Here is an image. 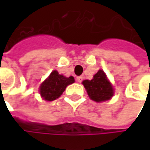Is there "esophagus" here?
Instances as JSON below:
<instances>
[{"instance_id":"1","label":"esophagus","mask_w":150,"mask_h":150,"mask_svg":"<svg viewBox=\"0 0 150 150\" xmlns=\"http://www.w3.org/2000/svg\"><path fill=\"white\" fill-rule=\"evenodd\" d=\"M75 80H76L77 82L80 83V82H81V81H82V77H81V76H77V77L75 78Z\"/></svg>"}]
</instances>
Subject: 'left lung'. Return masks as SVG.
I'll return each instance as SVG.
<instances>
[{"instance_id": "8db88e82", "label": "left lung", "mask_w": 150, "mask_h": 150, "mask_svg": "<svg viewBox=\"0 0 150 150\" xmlns=\"http://www.w3.org/2000/svg\"><path fill=\"white\" fill-rule=\"evenodd\" d=\"M82 84L89 98L95 102L101 103L108 101L114 96L113 86L102 69L94 75L92 80H84Z\"/></svg>"}]
</instances>
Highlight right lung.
Listing matches in <instances>:
<instances>
[{"label":"right lung","instance_id":"add662e5","mask_svg":"<svg viewBox=\"0 0 150 150\" xmlns=\"http://www.w3.org/2000/svg\"><path fill=\"white\" fill-rule=\"evenodd\" d=\"M74 82L75 79L73 76L66 77L54 70L40 86L41 96L48 102L56 100L62 95L67 86Z\"/></svg>","mask_w":150,"mask_h":150}]
</instances>
